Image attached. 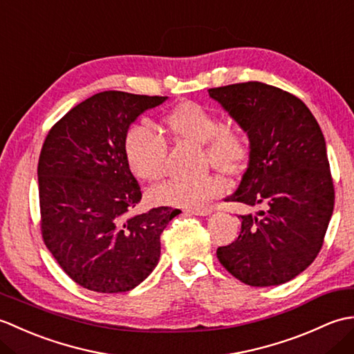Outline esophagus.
<instances>
[{"label": "esophagus", "mask_w": 354, "mask_h": 354, "mask_svg": "<svg viewBox=\"0 0 354 354\" xmlns=\"http://www.w3.org/2000/svg\"><path fill=\"white\" fill-rule=\"evenodd\" d=\"M187 213L194 214V216H207L212 213V209H209L208 207H193V208L187 209Z\"/></svg>", "instance_id": "1"}]
</instances>
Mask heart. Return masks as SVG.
Returning <instances> with one entry per match:
<instances>
[{"mask_svg":"<svg viewBox=\"0 0 354 354\" xmlns=\"http://www.w3.org/2000/svg\"><path fill=\"white\" fill-rule=\"evenodd\" d=\"M164 124L178 138L204 145L205 160L223 173H236L250 153V140L243 127L223 124L213 111L199 103L185 102L164 117ZM124 155L129 167L145 181L164 176L167 142L145 124H133L124 135ZM222 190V181L213 173L194 178H171L150 190L156 204L194 207Z\"/></svg>","mask_w":354,"mask_h":354,"instance_id":"obj_1","label":"heart"}]
</instances>
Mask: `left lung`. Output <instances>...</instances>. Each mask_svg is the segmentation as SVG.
I'll use <instances>...</instances> for the list:
<instances>
[{"mask_svg":"<svg viewBox=\"0 0 354 354\" xmlns=\"http://www.w3.org/2000/svg\"><path fill=\"white\" fill-rule=\"evenodd\" d=\"M250 138V162L225 201L263 205L240 216L234 242L217 248L221 265L248 286H277L317 259L335 207V187L321 127L293 94L245 82L208 89Z\"/></svg>","mask_w":354,"mask_h":354,"instance_id":"1","label":"left lung"}]
</instances>
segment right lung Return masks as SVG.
<instances>
[{"label": "right lung", "instance_id": "1", "mask_svg": "<svg viewBox=\"0 0 354 354\" xmlns=\"http://www.w3.org/2000/svg\"><path fill=\"white\" fill-rule=\"evenodd\" d=\"M167 97L103 91L51 127L37 162L41 234L65 274L94 292L138 286L156 266L161 232L181 209L131 217L141 189L124 155V135L140 114Z\"/></svg>", "mask_w": 354, "mask_h": 354}]
</instances>
